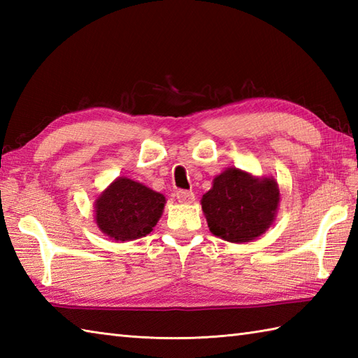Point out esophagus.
<instances>
[{"label":"esophagus","instance_id":"34e87169","mask_svg":"<svg viewBox=\"0 0 358 358\" xmlns=\"http://www.w3.org/2000/svg\"><path fill=\"white\" fill-rule=\"evenodd\" d=\"M175 196H177V200L180 203H192L195 200L194 192L186 191V189H180V191H177V194H175Z\"/></svg>","mask_w":358,"mask_h":358}]
</instances>
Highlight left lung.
Returning a JSON list of instances; mask_svg holds the SVG:
<instances>
[{"mask_svg":"<svg viewBox=\"0 0 358 358\" xmlns=\"http://www.w3.org/2000/svg\"><path fill=\"white\" fill-rule=\"evenodd\" d=\"M278 201L275 180H258L231 167L203 195L201 208L212 234L231 243H246L271 226Z\"/></svg>","mask_w":358,"mask_h":358,"instance_id":"1","label":"left lung"}]
</instances>
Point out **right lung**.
I'll use <instances>...</instances> for the list:
<instances>
[{
  "label": "right lung",
  "instance_id": "obj_1",
  "mask_svg": "<svg viewBox=\"0 0 358 358\" xmlns=\"http://www.w3.org/2000/svg\"><path fill=\"white\" fill-rule=\"evenodd\" d=\"M166 199L129 178H117L95 203L96 224L117 241L150 234L163 214Z\"/></svg>",
  "mask_w": 358,
  "mask_h": 358
}]
</instances>
